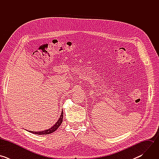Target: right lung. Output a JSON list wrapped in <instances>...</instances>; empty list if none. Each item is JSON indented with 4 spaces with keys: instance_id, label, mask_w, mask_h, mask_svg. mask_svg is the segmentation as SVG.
Returning <instances> with one entry per match:
<instances>
[{
    "instance_id": "obj_1",
    "label": "right lung",
    "mask_w": 159,
    "mask_h": 159,
    "mask_svg": "<svg viewBox=\"0 0 159 159\" xmlns=\"http://www.w3.org/2000/svg\"><path fill=\"white\" fill-rule=\"evenodd\" d=\"M63 112L62 111L61 113L60 117L59 120H58V121L52 128H50L48 129L44 130V131H38H38H29L32 133H34L36 134H50V133L54 132L55 131H56L58 129V128L60 126V125L61 124V123L63 121Z\"/></svg>"
}]
</instances>
